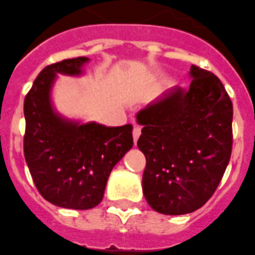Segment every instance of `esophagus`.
Returning <instances> with one entry per match:
<instances>
[{"label":"esophagus","mask_w":255,"mask_h":255,"mask_svg":"<svg viewBox=\"0 0 255 255\" xmlns=\"http://www.w3.org/2000/svg\"><path fill=\"white\" fill-rule=\"evenodd\" d=\"M141 134V128L140 127H134L133 128V141H134V145L137 143V140H138V137H140Z\"/></svg>","instance_id":"obj_1"}]
</instances>
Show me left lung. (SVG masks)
<instances>
[{
    "mask_svg": "<svg viewBox=\"0 0 255 255\" xmlns=\"http://www.w3.org/2000/svg\"><path fill=\"white\" fill-rule=\"evenodd\" d=\"M189 88L165 91L136 114L146 156L142 191L161 214L201 208L220 185L232 149V103L222 82L196 65Z\"/></svg>",
    "mask_w": 255,
    "mask_h": 255,
    "instance_id": "obj_1",
    "label": "left lung"
}]
</instances>
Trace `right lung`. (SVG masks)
<instances>
[{"instance_id": "1", "label": "right lung", "mask_w": 255, "mask_h": 255, "mask_svg": "<svg viewBox=\"0 0 255 255\" xmlns=\"http://www.w3.org/2000/svg\"><path fill=\"white\" fill-rule=\"evenodd\" d=\"M88 57L46 66L24 100V156L39 194L51 204L86 210L100 204L113 168L133 146L130 125L106 127L68 118L56 110L59 75L86 74Z\"/></svg>"}]
</instances>
